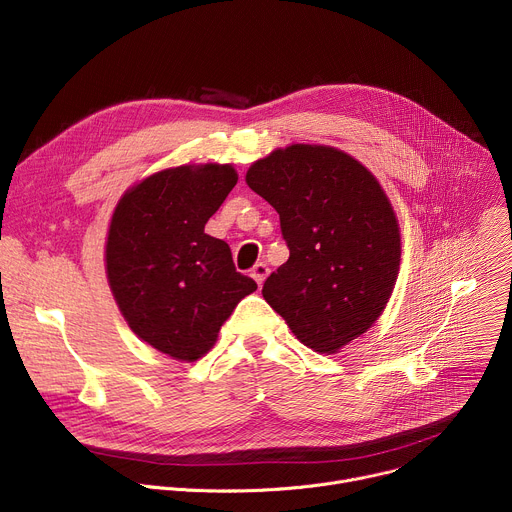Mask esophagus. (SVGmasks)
Segmentation results:
<instances>
[{"mask_svg": "<svg viewBox=\"0 0 512 512\" xmlns=\"http://www.w3.org/2000/svg\"><path fill=\"white\" fill-rule=\"evenodd\" d=\"M267 273H269V267H267V263H263V261L255 263V265H253V269H251V277H253V280H255L259 286L265 282Z\"/></svg>", "mask_w": 512, "mask_h": 512, "instance_id": "34e87169", "label": "esophagus"}]
</instances>
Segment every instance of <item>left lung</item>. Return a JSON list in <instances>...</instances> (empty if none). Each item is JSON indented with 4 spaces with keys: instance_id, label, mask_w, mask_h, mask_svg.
Here are the masks:
<instances>
[{
    "instance_id": "8db88e82",
    "label": "left lung",
    "mask_w": 512,
    "mask_h": 512,
    "mask_svg": "<svg viewBox=\"0 0 512 512\" xmlns=\"http://www.w3.org/2000/svg\"><path fill=\"white\" fill-rule=\"evenodd\" d=\"M280 214L290 259L263 298L318 353H337L378 320L394 290L400 230L376 177L333 149L292 145L247 171Z\"/></svg>"
}]
</instances>
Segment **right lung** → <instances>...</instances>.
<instances>
[{
  "label": "right lung",
  "instance_id": "add662e5",
  "mask_svg": "<svg viewBox=\"0 0 512 512\" xmlns=\"http://www.w3.org/2000/svg\"><path fill=\"white\" fill-rule=\"evenodd\" d=\"M237 179L232 165L167 169L126 192L112 216L106 267L120 312L138 337L181 361L202 357L257 290L230 247L204 232Z\"/></svg>",
  "mask_w": 512,
  "mask_h": 512
}]
</instances>
